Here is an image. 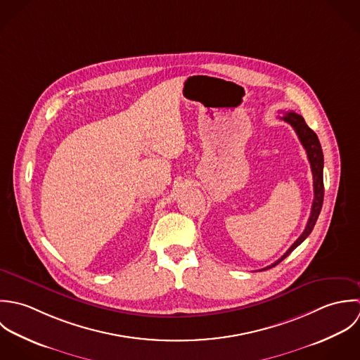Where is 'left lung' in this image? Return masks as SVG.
I'll return each mask as SVG.
<instances>
[{"label":"left lung","instance_id":"1","mask_svg":"<svg viewBox=\"0 0 360 360\" xmlns=\"http://www.w3.org/2000/svg\"><path fill=\"white\" fill-rule=\"evenodd\" d=\"M281 120H284L288 122L296 132L299 141L302 146L304 147L306 153H307V158L310 162V168H311V174H313V189H314V199H313V205H311V212H310V217L307 219L306 228L302 232V235L293 242V245L288 249L287 252L284 253V256H281V259H278L277 262H274L273 264L267 266L263 270L271 269L274 266H277L278 263H281L289 253L297 248L313 231L314 224L319 218V214L321 212L323 207V199H324V184H323V167H324V157H323V150H321V144L319 142L317 135L306 125L304 120L302 118V115L296 114V112H287L284 117H281Z\"/></svg>","mask_w":360,"mask_h":360}]
</instances>
